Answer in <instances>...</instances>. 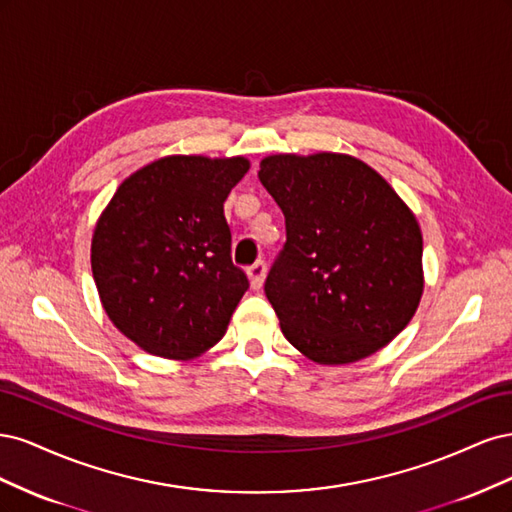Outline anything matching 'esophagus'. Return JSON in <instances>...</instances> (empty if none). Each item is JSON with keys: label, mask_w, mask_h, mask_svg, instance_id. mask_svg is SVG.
<instances>
[{"label": "esophagus", "mask_w": 512, "mask_h": 512, "mask_svg": "<svg viewBox=\"0 0 512 512\" xmlns=\"http://www.w3.org/2000/svg\"><path fill=\"white\" fill-rule=\"evenodd\" d=\"M247 275H250V284L254 290H258L262 286V282H265V275H267V265L265 260H256L254 265L247 269Z\"/></svg>", "instance_id": "esophagus-1"}]
</instances>
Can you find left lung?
<instances>
[{
    "label": "left lung",
    "instance_id": "1",
    "mask_svg": "<svg viewBox=\"0 0 512 512\" xmlns=\"http://www.w3.org/2000/svg\"><path fill=\"white\" fill-rule=\"evenodd\" d=\"M258 179L286 220L265 294L288 342L344 365L404 331L423 294V237L391 185L344 153L269 156Z\"/></svg>",
    "mask_w": 512,
    "mask_h": 512
}]
</instances>
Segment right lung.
I'll list each match as a JSON object with an SVG mask.
<instances>
[{"label":"right lung","instance_id":"1","mask_svg":"<svg viewBox=\"0 0 512 512\" xmlns=\"http://www.w3.org/2000/svg\"><path fill=\"white\" fill-rule=\"evenodd\" d=\"M245 158L168 156L136 170L94 230L91 271L115 327L164 359H194L224 337L250 280L230 256L224 200Z\"/></svg>","mask_w":512,"mask_h":512}]
</instances>
